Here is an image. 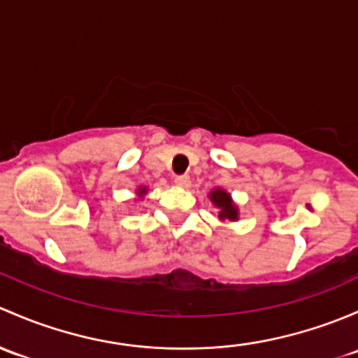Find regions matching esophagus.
Returning a JSON list of instances; mask_svg holds the SVG:
<instances>
[{"instance_id": "esophagus-1", "label": "esophagus", "mask_w": 358, "mask_h": 358, "mask_svg": "<svg viewBox=\"0 0 358 358\" xmlns=\"http://www.w3.org/2000/svg\"><path fill=\"white\" fill-rule=\"evenodd\" d=\"M174 182H176V186H180V187H189L191 186V179H189V176H176L174 178Z\"/></svg>"}]
</instances>
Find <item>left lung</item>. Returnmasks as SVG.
Returning <instances> with one entry per match:
<instances>
[{
  "instance_id": "obj_1",
  "label": "left lung",
  "mask_w": 358,
  "mask_h": 358,
  "mask_svg": "<svg viewBox=\"0 0 358 358\" xmlns=\"http://www.w3.org/2000/svg\"><path fill=\"white\" fill-rule=\"evenodd\" d=\"M208 198H210V201L213 203V206L219 210L220 220H226V219L238 220V217H239L238 206H236L233 198H231V194L227 193L226 189H222V187H215V189L210 191Z\"/></svg>"
}]
</instances>
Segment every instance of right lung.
I'll list each match as a JSON object with an SVG mask.
<instances>
[{
	"mask_svg": "<svg viewBox=\"0 0 358 358\" xmlns=\"http://www.w3.org/2000/svg\"><path fill=\"white\" fill-rule=\"evenodd\" d=\"M136 194H138L139 198H143V196H145V194H146V187H145V186H139L138 191H136Z\"/></svg>",
	"mask_w": 358,
	"mask_h": 358,
	"instance_id": "1",
	"label": "right lung"
}]
</instances>
